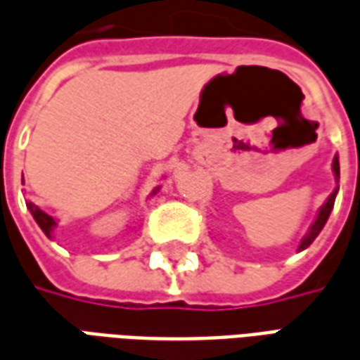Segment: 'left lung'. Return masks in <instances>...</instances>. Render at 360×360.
I'll list each match as a JSON object with an SVG mask.
<instances>
[{
    "instance_id": "8db88e82",
    "label": "left lung",
    "mask_w": 360,
    "mask_h": 360,
    "mask_svg": "<svg viewBox=\"0 0 360 360\" xmlns=\"http://www.w3.org/2000/svg\"><path fill=\"white\" fill-rule=\"evenodd\" d=\"M331 168H333V174H335V178H339V159L335 157L333 159V165H331ZM339 190V188H338ZM338 190L331 193L330 198H328V201L323 203L322 209H320V213H318V217H316V221L312 223V226H310V231H308V234L302 238V242H300V246H298V250H304L308 248L312 242H314V238L320 234V231L323 229V225H326V221H328V217H330L331 209H333V203H335V193H338Z\"/></svg>"
}]
</instances>
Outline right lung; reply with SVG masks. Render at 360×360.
I'll list each match as a JSON object with an SVG mask.
<instances>
[{
	"label": "right lung",
	"instance_id": "obj_1",
	"mask_svg": "<svg viewBox=\"0 0 360 360\" xmlns=\"http://www.w3.org/2000/svg\"><path fill=\"white\" fill-rule=\"evenodd\" d=\"M155 192H157V190H155ZM155 192H153V193H155ZM27 207H29L30 215L34 217V221L38 223V226L42 229V233H44L48 238H52L53 226H56V219H53L52 215L44 213V211L38 207V205H34V203H27Z\"/></svg>",
	"mask_w": 360,
	"mask_h": 360
}]
</instances>
